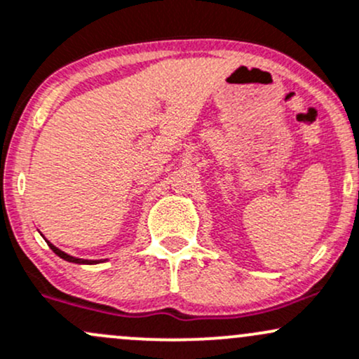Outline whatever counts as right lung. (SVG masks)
<instances>
[{"label":"right lung","mask_w":359,"mask_h":359,"mask_svg":"<svg viewBox=\"0 0 359 359\" xmlns=\"http://www.w3.org/2000/svg\"><path fill=\"white\" fill-rule=\"evenodd\" d=\"M47 245L53 249L54 254L59 255V257L65 259V261H68V262H74V264H98V262H102V261H88V259H76V257H73V255H68V254H65L62 250H59L57 247H54L50 242H47Z\"/></svg>","instance_id":"add662e5"}]
</instances>
